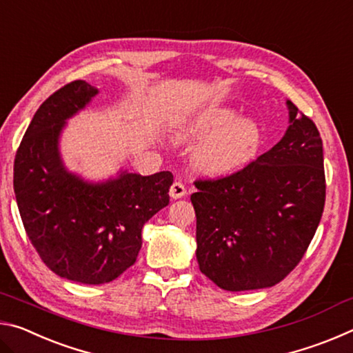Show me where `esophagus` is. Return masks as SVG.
<instances>
[{"instance_id":"1","label":"esophagus","mask_w":353,"mask_h":353,"mask_svg":"<svg viewBox=\"0 0 353 353\" xmlns=\"http://www.w3.org/2000/svg\"><path fill=\"white\" fill-rule=\"evenodd\" d=\"M170 194L172 199H179V198H182V196L187 194V188H185V185L182 182H174L170 188Z\"/></svg>"}]
</instances>
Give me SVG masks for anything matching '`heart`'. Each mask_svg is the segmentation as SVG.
<instances>
[{
    "label": "heart",
    "mask_w": 353,
    "mask_h": 353,
    "mask_svg": "<svg viewBox=\"0 0 353 353\" xmlns=\"http://www.w3.org/2000/svg\"><path fill=\"white\" fill-rule=\"evenodd\" d=\"M208 139L194 155L196 165L210 174H227L244 168L256 157L265 135L260 124L229 107H218L196 117L179 137L196 141Z\"/></svg>",
    "instance_id": "1"
}]
</instances>
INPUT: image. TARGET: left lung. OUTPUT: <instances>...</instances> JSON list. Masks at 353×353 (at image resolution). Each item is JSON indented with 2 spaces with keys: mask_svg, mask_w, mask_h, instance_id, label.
Wrapping results in <instances>:
<instances>
[{
  "mask_svg": "<svg viewBox=\"0 0 353 353\" xmlns=\"http://www.w3.org/2000/svg\"><path fill=\"white\" fill-rule=\"evenodd\" d=\"M290 128L276 146L229 176L194 181L196 259L227 291L270 288L305 255L325 204L322 140L288 101Z\"/></svg>",
  "mask_w": 353,
  "mask_h": 353,
  "instance_id": "left-lung-1",
  "label": "left lung"
}]
</instances>
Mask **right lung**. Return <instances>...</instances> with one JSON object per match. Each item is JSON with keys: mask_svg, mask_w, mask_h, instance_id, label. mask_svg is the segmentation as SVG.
I'll return each instance as SVG.
<instances>
[{"mask_svg": "<svg viewBox=\"0 0 353 353\" xmlns=\"http://www.w3.org/2000/svg\"><path fill=\"white\" fill-rule=\"evenodd\" d=\"M98 88L73 81L35 112L14 162V191L25 230L41 261L59 277L85 285L109 283L135 263L141 229L170 204L172 174L121 172L87 183L63 168L57 141L65 119Z\"/></svg>", "mask_w": 353, "mask_h": 353, "instance_id": "1", "label": "right lung"}]
</instances>
